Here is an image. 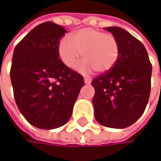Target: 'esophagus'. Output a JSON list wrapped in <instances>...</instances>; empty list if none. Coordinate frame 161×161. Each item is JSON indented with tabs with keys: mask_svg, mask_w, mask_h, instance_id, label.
I'll list each match as a JSON object with an SVG mask.
<instances>
[{
	"mask_svg": "<svg viewBox=\"0 0 161 161\" xmlns=\"http://www.w3.org/2000/svg\"><path fill=\"white\" fill-rule=\"evenodd\" d=\"M84 81H85L86 84H90V83H91V79L88 78V77H85V78H84Z\"/></svg>",
	"mask_w": 161,
	"mask_h": 161,
	"instance_id": "esophagus-1",
	"label": "esophagus"
}]
</instances>
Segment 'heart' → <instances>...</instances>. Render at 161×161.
<instances>
[{"mask_svg": "<svg viewBox=\"0 0 161 161\" xmlns=\"http://www.w3.org/2000/svg\"><path fill=\"white\" fill-rule=\"evenodd\" d=\"M58 53L62 62L75 68L83 55L85 60L81 72L92 70L99 74L111 71L119 58V43L111 34L94 28H82L63 38L58 44Z\"/></svg>", "mask_w": 161, "mask_h": 161, "instance_id": "obj_1", "label": "heart"}]
</instances>
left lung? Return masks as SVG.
Returning <instances> with one entry per match:
<instances>
[{"label": "left lung", "instance_id": "1", "mask_svg": "<svg viewBox=\"0 0 161 161\" xmlns=\"http://www.w3.org/2000/svg\"><path fill=\"white\" fill-rule=\"evenodd\" d=\"M119 43V58L111 71L93 78L96 120L103 126L124 129L144 114L150 89L152 65L144 45L127 31L108 27Z\"/></svg>", "mask_w": 161, "mask_h": 161}]
</instances>
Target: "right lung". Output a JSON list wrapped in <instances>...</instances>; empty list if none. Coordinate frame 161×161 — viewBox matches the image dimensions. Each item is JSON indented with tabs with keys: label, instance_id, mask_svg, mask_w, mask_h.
<instances>
[{
	"label": "right lung",
	"instance_id": "1",
	"mask_svg": "<svg viewBox=\"0 0 161 161\" xmlns=\"http://www.w3.org/2000/svg\"><path fill=\"white\" fill-rule=\"evenodd\" d=\"M66 32L53 22L42 23L14 50L10 77L15 101L26 120L39 129L66 124L85 84L58 58V44Z\"/></svg>",
	"mask_w": 161,
	"mask_h": 161
}]
</instances>
